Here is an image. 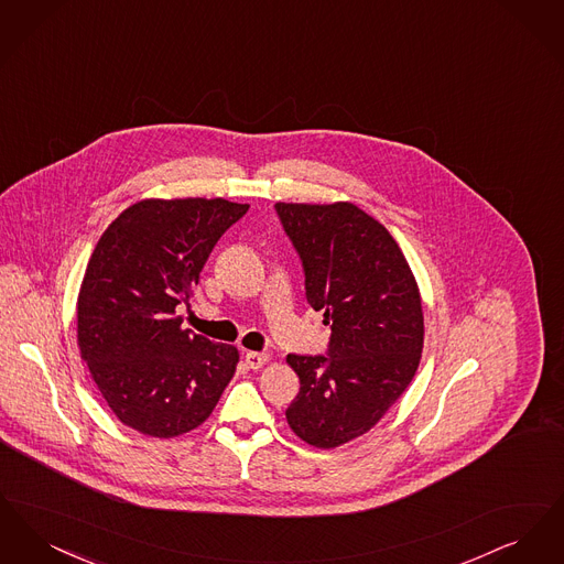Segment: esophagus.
Listing matches in <instances>:
<instances>
[{
	"label": "esophagus",
	"instance_id": "obj_1",
	"mask_svg": "<svg viewBox=\"0 0 564 564\" xmlns=\"http://www.w3.org/2000/svg\"><path fill=\"white\" fill-rule=\"evenodd\" d=\"M267 361H269V355H267V352H256V350H247V352H245V364H247V368H251V370H260Z\"/></svg>",
	"mask_w": 564,
	"mask_h": 564
}]
</instances>
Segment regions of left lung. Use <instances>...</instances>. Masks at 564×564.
<instances>
[{
  "label": "left lung",
  "instance_id": "left-lung-1",
  "mask_svg": "<svg viewBox=\"0 0 564 564\" xmlns=\"http://www.w3.org/2000/svg\"><path fill=\"white\" fill-rule=\"evenodd\" d=\"M304 270L306 302L332 327L325 355H288L300 391L285 410L300 440L336 448L372 430L412 382L423 306L402 249L350 203H276Z\"/></svg>",
  "mask_w": 564,
  "mask_h": 564
}]
</instances>
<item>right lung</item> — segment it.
I'll use <instances>...</instances> for the list:
<instances>
[{"label":"right lung","instance_id":"1","mask_svg":"<svg viewBox=\"0 0 564 564\" xmlns=\"http://www.w3.org/2000/svg\"><path fill=\"white\" fill-rule=\"evenodd\" d=\"M249 205L224 198L141 200L97 242L78 295V345L120 423L175 437L209 419L239 350L182 327L219 237Z\"/></svg>","mask_w":564,"mask_h":564}]
</instances>
